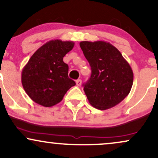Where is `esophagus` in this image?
<instances>
[{"mask_svg": "<svg viewBox=\"0 0 158 158\" xmlns=\"http://www.w3.org/2000/svg\"><path fill=\"white\" fill-rule=\"evenodd\" d=\"M76 83H77V86H80L81 85V79H77V80H76Z\"/></svg>", "mask_w": 158, "mask_h": 158, "instance_id": "34e87169", "label": "esophagus"}]
</instances>
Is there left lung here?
Returning a JSON list of instances; mask_svg holds the SVG:
<instances>
[{"label": "left lung", "instance_id": "obj_1", "mask_svg": "<svg viewBox=\"0 0 158 158\" xmlns=\"http://www.w3.org/2000/svg\"><path fill=\"white\" fill-rule=\"evenodd\" d=\"M79 45L91 68L90 79L83 85L90 104L99 110L117 106L131 89V66L121 52L106 41H81Z\"/></svg>", "mask_w": 158, "mask_h": 158}]
</instances>
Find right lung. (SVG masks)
Masks as SVG:
<instances>
[{"label": "right lung", "mask_w": 158, "mask_h": 158, "mask_svg": "<svg viewBox=\"0 0 158 158\" xmlns=\"http://www.w3.org/2000/svg\"><path fill=\"white\" fill-rule=\"evenodd\" d=\"M73 46V41L51 40L38 49L23 68V88L37 104L55 106L76 85L68 77V65L63 61V57Z\"/></svg>", "instance_id": "1"}]
</instances>
